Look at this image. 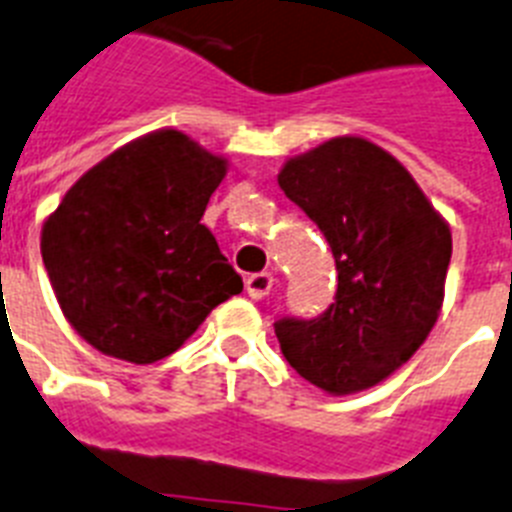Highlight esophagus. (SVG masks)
Segmentation results:
<instances>
[{
  "label": "esophagus",
  "mask_w": 512,
  "mask_h": 512,
  "mask_svg": "<svg viewBox=\"0 0 512 512\" xmlns=\"http://www.w3.org/2000/svg\"><path fill=\"white\" fill-rule=\"evenodd\" d=\"M274 287V274L272 272H259V274H251L246 280V290L251 298H264L269 295V290Z\"/></svg>",
  "instance_id": "1"
}]
</instances>
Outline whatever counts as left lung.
<instances>
[{
	"label": "left lung",
	"mask_w": 512,
	"mask_h": 512,
	"mask_svg": "<svg viewBox=\"0 0 512 512\" xmlns=\"http://www.w3.org/2000/svg\"><path fill=\"white\" fill-rule=\"evenodd\" d=\"M277 183L324 232L337 269L319 319L274 324L282 356L327 395H356L398 371L445 301L453 235L403 164L340 135L282 164Z\"/></svg>",
	"instance_id": "1"
}]
</instances>
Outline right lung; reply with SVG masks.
<instances>
[{"mask_svg":"<svg viewBox=\"0 0 512 512\" xmlns=\"http://www.w3.org/2000/svg\"><path fill=\"white\" fill-rule=\"evenodd\" d=\"M227 167L183 130H154L80 175L44 219L46 274L88 345L120 361H162L243 290L201 225Z\"/></svg>","mask_w":512,"mask_h":512,"instance_id":"add662e5","label":"right lung"}]
</instances>
